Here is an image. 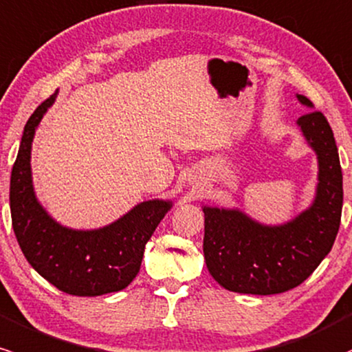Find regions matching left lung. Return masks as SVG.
Returning a JSON list of instances; mask_svg holds the SVG:
<instances>
[{
	"label": "left lung",
	"instance_id": "8db88e82",
	"mask_svg": "<svg viewBox=\"0 0 352 352\" xmlns=\"http://www.w3.org/2000/svg\"><path fill=\"white\" fill-rule=\"evenodd\" d=\"M296 98L314 108L304 95ZM296 123L318 157L316 195L306 210L285 223L265 226L239 208L202 207L207 269L227 291L256 296L291 291L333 249L342 210V172L334 133L316 110Z\"/></svg>",
	"mask_w": 352,
	"mask_h": 352
}]
</instances>
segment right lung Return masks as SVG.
<instances>
[{"instance_id": "add662e5", "label": "right lung", "mask_w": 352, "mask_h": 352, "mask_svg": "<svg viewBox=\"0 0 352 352\" xmlns=\"http://www.w3.org/2000/svg\"><path fill=\"white\" fill-rule=\"evenodd\" d=\"M58 90L26 122L11 170L10 208L13 230L30 265L60 291L102 296L125 289L137 277L145 244L172 200H145L105 227L76 230L58 223L38 202L32 177V144Z\"/></svg>"}]
</instances>
